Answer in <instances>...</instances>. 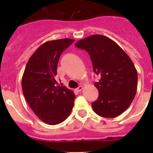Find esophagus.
<instances>
[{"instance_id":"esophagus-1","label":"esophagus","mask_w":153,"mask_h":153,"mask_svg":"<svg viewBox=\"0 0 153 153\" xmlns=\"http://www.w3.org/2000/svg\"><path fill=\"white\" fill-rule=\"evenodd\" d=\"M82 89H83V86H79L78 88H77L76 90L78 91V92H81V91L82 90Z\"/></svg>"}]
</instances>
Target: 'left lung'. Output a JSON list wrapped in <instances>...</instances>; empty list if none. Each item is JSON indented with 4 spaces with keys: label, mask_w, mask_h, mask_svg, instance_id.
<instances>
[{
    "label": "left lung",
    "mask_w": 153,
    "mask_h": 153,
    "mask_svg": "<svg viewBox=\"0 0 153 153\" xmlns=\"http://www.w3.org/2000/svg\"><path fill=\"white\" fill-rule=\"evenodd\" d=\"M89 53L99 95L92 103L94 112L104 118H115L133 101L138 85L137 70L127 54L108 37L92 35L75 44Z\"/></svg>",
    "instance_id": "8db88e82"
}]
</instances>
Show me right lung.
Here are the masks:
<instances>
[{"label":"right lung","mask_w":153,"mask_h":153,"mask_svg":"<svg viewBox=\"0 0 153 153\" xmlns=\"http://www.w3.org/2000/svg\"><path fill=\"white\" fill-rule=\"evenodd\" d=\"M75 40L47 41L29 59L22 77V90L34 113L49 125L63 122L70 115L75 95L55 80L61 53Z\"/></svg>","instance_id":"right-lung-1"}]
</instances>
